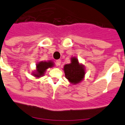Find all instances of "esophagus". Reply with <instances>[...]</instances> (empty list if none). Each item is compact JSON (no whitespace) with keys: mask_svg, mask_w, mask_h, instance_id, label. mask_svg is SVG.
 I'll use <instances>...</instances> for the list:
<instances>
[{"mask_svg":"<svg viewBox=\"0 0 125 125\" xmlns=\"http://www.w3.org/2000/svg\"><path fill=\"white\" fill-rule=\"evenodd\" d=\"M61 60H57L56 61V65L57 66H60L61 65Z\"/></svg>","mask_w":125,"mask_h":125,"instance_id":"1","label":"esophagus"}]
</instances>
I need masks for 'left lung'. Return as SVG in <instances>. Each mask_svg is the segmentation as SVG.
<instances>
[{
	"label": "left lung",
	"instance_id": "obj_1",
	"mask_svg": "<svg viewBox=\"0 0 125 125\" xmlns=\"http://www.w3.org/2000/svg\"><path fill=\"white\" fill-rule=\"evenodd\" d=\"M64 71L66 79L73 84L80 83L85 76L83 66L79 64L78 60L75 57L72 58L71 63L64 65Z\"/></svg>",
	"mask_w": 125,
	"mask_h": 125
}]
</instances>
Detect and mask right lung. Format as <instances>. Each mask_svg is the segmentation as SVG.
Here are the masks:
<instances>
[{"mask_svg":"<svg viewBox=\"0 0 125 125\" xmlns=\"http://www.w3.org/2000/svg\"><path fill=\"white\" fill-rule=\"evenodd\" d=\"M53 63L51 61L49 62H40L39 63L37 64L36 65V72L34 75L36 77H41V76H43L44 72H45L46 69H47L48 68H51L53 66Z\"/></svg>","mask_w":125,"mask_h":125,"instance_id":"right-lung-1","label":"right lung"}]
</instances>
